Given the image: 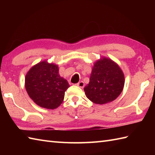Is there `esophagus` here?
<instances>
[{
  "label": "esophagus",
  "instance_id": "esophagus-1",
  "mask_svg": "<svg viewBox=\"0 0 155 155\" xmlns=\"http://www.w3.org/2000/svg\"><path fill=\"white\" fill-rule=\"evenodd\" d=\"M77 84L78 87H79L81 88H83L84 87V82H83V81H81V82H79V83H78L77 84Z\"/></svg>",
  "mask_w": 155,
  "mask_h": 155
}]
</instances>
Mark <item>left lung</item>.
I'll return each mask as SVG.
<instances>
[{"label":"left lung","instance_id":"obj_1","mask_svg":"<svg viewBox=\"0 0 155 155\" xmlns=\"http://www.w3.org/2000/svg\"><path fill=\"white\" fill-rule=\"evenodd\" d=\"M124 84V76L119 66L110 58L102 57L94 62L89 83L84 91L91 101L103 104L116 99Z\"/></svg>","mask_w":155,"mask_h":155}]
</instances>
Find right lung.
Segmentation results:
<instances>
[{
  "instance_id": "1",
  "label": "right lung",
  "mask_w": 155,
  "mask_h": 155,
  "mask_svg": "<svg viewBox=\"0 0 155 155\" xmlns=\"http://www.w3.org/2000/svg\"><path fill=\"white\" fill-rule=\"evenodd\" d=\"M69 87L67 81L58 74V65L47 61L33 66L25 77L28 96L39 107L48 109L60 106Z\"/></svg>"
}]
</instances>
